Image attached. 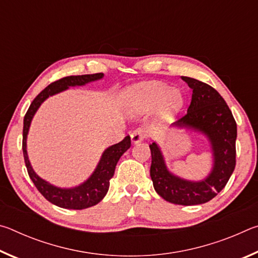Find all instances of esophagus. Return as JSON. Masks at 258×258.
Wrapping results in <instances>:
<instances>
[{
    "label": "esophagus",
    "mask_w": 258,
    "mask_h": 258,
    "mask_svg": "<svg viewBox=\"0 0 258 258\" xmlns=\"http://www.w3.org/2000/svg\"><path fill=\"white\" fill-rule=\"evenodd\" d=\"M146 131L143 128H137L134 130L132 134H131V141H132L133 145H138V143L142 142L143 140L146 139Z\"/></svg>",
    "instance_id": "34e87169"
}]
</instances>
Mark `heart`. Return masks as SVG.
<instances>
[{
    "label": "heart",
    "instance_id": "1",
    "mask_svg": "<svg viewBox=\"0 0 258 258\" xmlns=\"http://www.w3.org/2000/svg\"><path fill=\"white\" fill-rule=\"evenodd\" d=\"M128 107L137 111L149 110L160 103L164 116H174L183 106V95L177 89H171L160 83L149 82L130 87L124 92Z\"/></svg>",
    "mask_w": 258,
    "mask_h": 258
}]
</instances>
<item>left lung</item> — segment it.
<instances>
[{"instance_id":"1","label":"left lung","mask_w":258,"mask_h":258,"mask_svg":"<svg viewBox=\"0 0 258 258\" xmlns=\"http://www.w3.org/2000/svg\"><path fill=\"white\" fill-rule=\"evenodd\" d=\"M192 90L186 115L172 127L186 128L203 134L211 145L213 167L200 181L185 180L167 168L157 142L150 145V176L157 194L166 202L192 206L212 200L226 185L235 167L237 124L230 108L215 89L195 78L181 77Z\"/></svg>"}]
</instances>
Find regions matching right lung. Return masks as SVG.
<instances>
[{
  "instance_id": "add662e5",
  "label": "right lung",
  "mask_w": 258,
  "mask_h": 258,
  "mask_svg": "<svg viewBox=\"0 0 258 258\" xmlns=\"http://www.w3.org/2000/svg\"><path fill=\"white\" fill-rule=\"evenodd\" d=\"M103 77L102 73L90 74V75H80V76H68L61 80L52 83L46 86L42 92L37 95L30 103L27 112H26L24 118V130H23V151L25 164L27 167L28 175L30 180L33 181L37 190L41 192L43 197L49 200L55 206L67 209H85L92 207L94 205L101 202L107 195L109 189V181L113 176L116 165L125 151H127L131 147V138L130 135L125 137L123 141L116 143L111 147H108L102 152L101 158H100L97 167L91 174V176L86 181L81 183L80 185L73 187H60L51 184L50 182L43 180L42 177L37 175L30 164L28 154H27V135L29 132L30 123H32L33 117L41 104L45 100L52 97V95L58 94L60 92L68 90L71 86H83L87 83L95 82L101 80Z\"/></svg>"
}]
</instances>
